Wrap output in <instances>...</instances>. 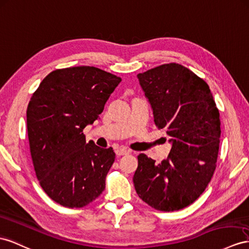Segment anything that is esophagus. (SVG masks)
Masks as SVG:
<instances>
[{"label": "esophagus", "mask_w": 249, "mask_h": 249, "mask_svg": "<svg viewBox=\"0 0 249 249\" xmlns=\"http://www.w3.org/2000/svg\"><path fill=\"white\" fill-rule=\"evenodd\" d=\"M116 154H117V156L128 155V154H130V150L125 148V147H118V148L116 149Z\"/></svg>", "instance_id": "esophagus-1"}]
</instances>
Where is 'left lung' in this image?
<instances>
[{
    "label": "left lung",
    "instance_id": "obj_1",
    "mask_svg": "<svg viewBox=\"0 0 249 249\" xmlns=\"http://www.w3.org/2000/svg\"><path fill=\"white\" fill-rule=\"evenodd\" d=\"M155 123L173 142L161 163L138 156L133 185L140 199L161 212L189 206L212 180L220 145V113L207 83L181 64L139 73Z\"/></svg>",
    "mask_w": 249,
    "mask_h": 249
}]
</instances>
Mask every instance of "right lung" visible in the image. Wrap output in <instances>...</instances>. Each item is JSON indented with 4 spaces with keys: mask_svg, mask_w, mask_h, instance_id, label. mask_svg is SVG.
Here are the masks:
<instances>
[{
    "mask_svg": "<svg viewBox=\"0 0 249 249\" xmlns=\"http://www.w3.org/2000/svg\"><path fill=\"white\" fill-rule=\"evenodd\" d=\"M121 81L92 66L55 69L29 101L27 132L36 175L50 199L64 207H84L105 189L116 154L86 143L83 129L98 119Z\"/></svg>",
    "mask_w": 249,
    "mask_h": 249,
    "instance_id": "obj_1",
    "label": "right lung"
}]
</instances>
